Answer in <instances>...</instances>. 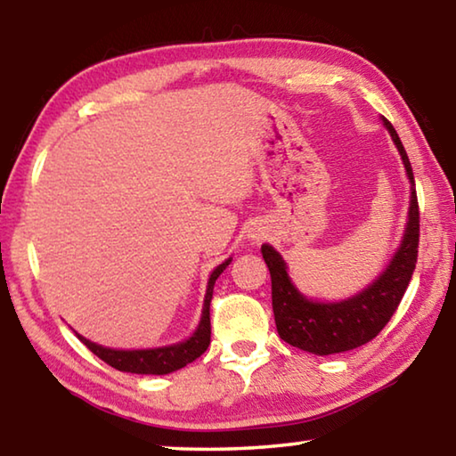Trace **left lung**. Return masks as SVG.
<instances>
[{
	"label": "left lung",
	"mask_w": 456,
	"mask_h": 456,
	"mask_svg": "<svg viewBox=\"0 0 456 456\" xmlns=\"http://www.w3.org/2000/svg\"><path fill=\"white\" fill-rule=\"evenodd\" d=\"M382 120L392 134V141L398 146L408 179L414 184L412 167L404 146L395 126L386 118ZM419 239L420 211L416 189L412 187L404 239L392 264L368 289L339 304H315L305 299L291 285L288 267L280 253L273 247L261 245V253L272 273V305L277 334L283 342L299 350L318 354V356L354 350L374 339L403 302L404 291L412 280L416 259H419Z\"/></svg>",
	"instance_id": "1"
}]
</instances>
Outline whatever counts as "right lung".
Returning <instances> with one entry per match:
<instances>
[{"label": "right lung", "mask_w": 456, "mask_h": 456, "mask_svg": "<svg viewBox=\"0 0 456 456\" xmlns=\"http://www.w3.org/2000/svg\"><path fill=\"white\" fill-rule=\"evenodd\" d=\"M231 264L227 259L225 264H221L209 277V285H207V296L203 305V315H200V323L195 334H192L187 342L167 346V348H154V350H110L102 348L94 342H90L86 338H80V342L86 348L96 354V356L106 362L108 366L120 370V372H133V374H171L175 370L184 368L191 364L192 360H197L211 344V297H213V285L217 281V277L223 273V269Z\"/></svg>", "instance_id": "1"}]
</instances>
